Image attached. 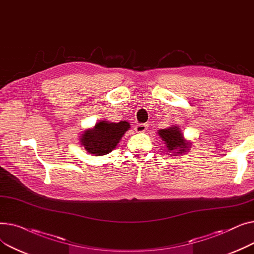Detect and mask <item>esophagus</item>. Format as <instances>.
I'll return each instance as SVG.
<instances>
[{
    "instance_id": "1",
    "label": "esophagus",
    "mask_w": 254,
    "mask_h": 254,
    "mask_svg": "<svg viewBox=\"0 0 254 254\" xmlns=\"http://www.w3.org/2000/svg\"><path fill=\"white\" fill-rule=\"evenodd\" d=\"M146 129H147V125L145 124H138L135 126V130L137 132H144Z\"/></svg>"
}]
</instances>
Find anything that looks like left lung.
I'll use <instances>...</instances> for the list:
<instances>
[{"mask_svg": "<svg viewBox=\"0 0 254 254\" xmlns=\"http://www.w3.org/2000/svg\"><path fill=\"white\" fill-rule=\"evenodd\" d=\"M157 135L164 141L167 150L173 152V154H184L191 147L192 143L184 139L182 130L178 126L158 129Z\"/></svg>", "mask_w": 254, "mask_h": 254, "instance_id": "obj_1", "label": "left lung"}]
</instances>
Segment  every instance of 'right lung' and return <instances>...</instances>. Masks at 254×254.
Listing matches in <instances>:
<instances>
[{"instance_id":"obj_1","label":"right lung","mask_w":254,"mask_h":254,"mask_svg":"<svg viewBox=\"0 0 254 254\" xmlns=\"http://www.w3.org/2000/svg\"><path fill=\"white\" fill-rule=\"evenodd\" d=\"M129 128L130 125L126 120L119 123L101 120L95 127L85 129L80 135V144L91 155L108 154L116 148L119 141Z\"/></svg>"}]
</instances>
